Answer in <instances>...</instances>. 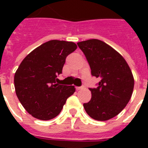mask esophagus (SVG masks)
Listing matches in <instances>:
<instances>
[{"instance_id":"esophagus-1","label":"esophagus","mask_w":148,"mask_h":148,"mask_svg":"<svg viewBox=\"0 0 148 148\" xmlns=\"http://www.w3.org/2000/svg\"><path fill=\"white\" fill-rule=\"evenodd\" d=\"M85 89V87L84 86H81V87H76V90H83Z\"/></svg>"}]
</instances>
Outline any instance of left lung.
I'll list each match as a JSON object with an SVG mask.
<instances>
[{
    "label": "left lung",
    "instance_id": "8db88e82",
    "mask_svg": "<svg viewBox=\"0 0 148 148\" xmlns=\"http://www.w3.org/2000/svg\"><path fill=\"white\" fill-rule=\"evenodd\" d=\"M86 55L91 74L99 77L98 86L91 91V100L83 105L90 117L105 121L118 115L127 106L133 92L134 77L124 57L99 39L77 42Z\"/></svg>",
    "mask_w": 148,
    "mask_h": 148
}]
</instances>
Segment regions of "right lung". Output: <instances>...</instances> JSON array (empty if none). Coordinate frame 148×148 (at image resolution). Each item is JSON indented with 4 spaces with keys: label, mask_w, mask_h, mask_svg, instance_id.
Here are the masks:
<instances>
[{
    "label": "right lung",
    "mask_w": 148,
    "mask_h": 148,
    "mask_svg": "<svg viewBox=\"0 0 148 148\" xmlns=\"http://www.w3.org/2000/svg\"><path fill=\"white\" fill-rule=\"evenodd\" d=\"M77 49L76 43L50 40L34 49L23 59L14 76L16 94L25 110L33 117L48 121L57 116L73 86L58 83L66 58Z\"/></svg>",
    "instance_id": "1"
}]
</instances>
